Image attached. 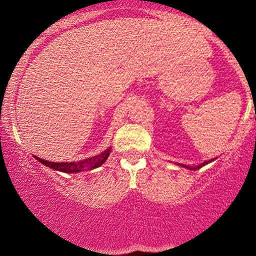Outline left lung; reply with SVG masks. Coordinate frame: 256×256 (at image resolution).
Wrapping results in <instances>:
<instances>
[{
  "mask_svg": "<svg viewBox=\"0 0 256 256\" xmlns=\"http://www.w3.org/2000/svg\"><path fill=\"white\" fill-rule=\"evenodd\" d=\"M212 161H214V160H209V161H206V162H203V164H198V166H196V167H190V166H184V164H183V167H186V168H188V170H193V171H196V170L200 168V167H203V166H204V164H209V162H212Z\"/></svg>",
  "mask_w": 256,
  "mask_h": 256,
  "instance_id": "8db88e82",
  "label": "left lung"
}]
</instances>
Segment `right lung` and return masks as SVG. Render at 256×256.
<instances>
[{"label":"right lung","mask_w":256,"mask_h":256,"mask_svg":"<svg viewBox=\"0 0 256 256\" xmlns=\"http://www.w3.org/2000/svg\"><path fill=\"white\" fill-rule=\"evenodd\" d=\"M110 151H112V147H109V148L102 151V154H96V156L89 157V158H85L79 162H49L43 158H40V157H34L40 164H43L44 166H47L52 170L66 172V174H78V172H82L85 170H94L96 167L102 166L106 161L108 157H109Z\"/></svg>","instance_id":"add662e5"}]
</instances>
